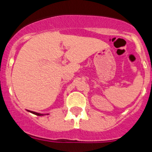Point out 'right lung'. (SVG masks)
Listing matches in <instances>:
<instances>
[{
  "label": "right lung",
  "instance_id": "right-lung-1",
  "mask_svg": "<svg viewBox=\"0 0 152 152\" xmlns=\"http://www.w3.org/2000/svg\"><path fill=\"white\" fill-rule=\"evenodd\" d=\"M30 113H33V114L34 115H39V116H41V115H43V114H40V113H35V112H32V111H29Z\"/></svg>",
  "mask_w": 152,
  "mask_h": 152
}]
</instances>
